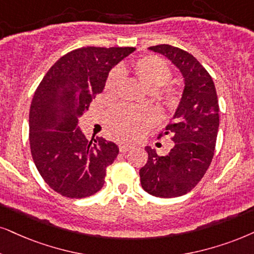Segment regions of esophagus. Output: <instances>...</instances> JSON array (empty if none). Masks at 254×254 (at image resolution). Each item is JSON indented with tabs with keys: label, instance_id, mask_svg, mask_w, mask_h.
<instances>
[{
	"label": "esophagus",
	"instance_id": "34e87169",
	"mask_svg": "<svg viewBox=\"0 0 254 254\" xmlns=\"http://www.w3.org/2000/svg\"><path fill=\"white\" fill-rule=\"evenodd\" d=\"M130 149H131L130 145H127V144H120V151H121V152L125 153V152H127V151H129Z\"/></svg>",
	"mask_w": 254,
	"mask_h": 254
}]
</instances>
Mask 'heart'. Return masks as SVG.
Masks as SVG:
<instances>
[{
	"mask_svg": "<svg viewBox=\"0 0 254 254\" xmlns=\"http://www.w3.org/2000/svg\"><path fill=\"white\" fill-rule=\"evenodd\" d=\"M124 68L114 69L105 82V91L109 95L117 92L121 81V72ZM131 71L138 81L151 92L163 107L175 109L181 102V91L175 85L166 84L171 79L172 71L162 59L157 56H145L131 64ZM157 120L153 109H136L129 105H118L108 112L105 124L109 133L122 142H131L142 136Z\"/></svg>",
	"mask_w": 254,
	"mask_h": 254,
	"instance_id": "obj_1",
	"label": "heart"
}]
</instances>
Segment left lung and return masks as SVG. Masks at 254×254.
Instances as JSON below:
<instances>
[{
	"mask_svg": "<svg viewBox=\"0 0 254 254\" xmlns=\"http://www.w3.org/2000/svg\"><path fill=\"white\" fill-rule=\"evenodd\" d=\"M168 57L181 70L185 88L171 123L158 138L175 142L166 156L146 146L147 162L139 170L147 193L160 198L186 194L204 177L212 162L219 127V104L212 77L188 51L169 44L149 48Z\"/></svg>",
	"mask_w": 254,
	"mask_h": 254,
	"instance_id": "8db88e82",
	"label": "left lung"
}]
</instances>
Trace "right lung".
<instances>
[{"label":"right lung","mask_w":254,"mask_h":254,"mask_svg":"<svg viewBox=\"0 0 254 254\" xmlns=\"http://www.w3.org/2000/svg\"><path fill=\"white\" fill-rule=\"evenodd\" d=\"M136 50L84 47L61 57L35 91L29 112L31 156L44 182L68 198H85L103 188L107 168L118 155L115 143L88 140L78 118L103 91L109 71Z\"/></svg>","instance_id":"obj_1"}]
</instances>
